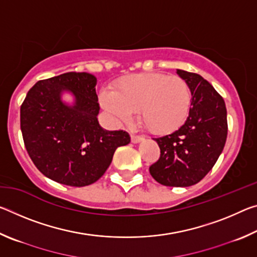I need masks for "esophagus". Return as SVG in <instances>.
Listing matches in <instances>:
<instances>
[{
	"label": "esophagus",
	"instance_id": "obj_1",
	"mask_svg": "<svg viewBox=\"0 0 257 257\" xmlns=\"http://www.w3.org/2000/svg\"><path fill=\"white\" fill-rule=\"evenodd\" d=\"M142 141H143V137L135 136V135H132V143H134V144H137V143L142 142Z\"/></svg>",
	"mask_w": 257,
	"mask_h": 257
}]
</instances>
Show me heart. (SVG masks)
Returning <instances> with one entry per match:
<instances>
[{
    "mask_svg": "<svg viewBox=\"0 0 257 257\" xmlns=\"http://www.w3.org/2000/svg\"><path fill=\"white\" fill-rule=\"evenodd\" d=\"M99 103L116 122L132 121L139 110V120L150 133L159 136L177 132L186 123L191 107V92L178 76L162 72L128 75L104 89Z\"/></svg>",
    "mask_w": 257,
    "mask_h": 257,
    "instance_id": "heart-1",
    "label": "heart"
}]
</instances>
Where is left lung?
Masks as SVG:
<instances>
[{
    "label": "left lung",
    "instance_id": "8db88e82",
    "mask_svg": "<svg viewBox=\"0 0 257 257\" xmlns=\"http://www.w3.org/2000/svg\"><path fill=\"white\" fill-rule=\"evenodd\" d=\"M177 73L190 88V113L180 129L154 139L161 155L150 173L161 185L189 187L207 175L222 153L228 134L227 108L202 76L180 69Z\"/></svg>",
    "mask_w": 257,
    "mask_h": 257
}]
</instances>
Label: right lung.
Here are the masks:
<instances>
[{"instance_id": "1", "label": "right lung", "mask_w": 257, "mask_h": 257, "mask_svg": "<svg viewBox=\"0 0 257 257\" xmlns=\"http://www.w3.org/2000/svg\"><path fill=\"white\" fill-rule=\"evenodd\" d=\"M96 82L88 72L40 80L20 107L21 133L30 159L43 175L59 184H94L110 167L115 150L130 143L128 133L99 125ZM64 92L73 95L72 104L63 101Z\"/></svg>"}]
</instances>
